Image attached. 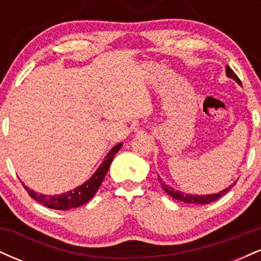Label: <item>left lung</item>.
I'll use <instances>...</instances> for the list:
<instances>
[{"mask_svg": "<svg viewBox=\"0 0 261 261\" xmlns=\"http://www.w3.org/2000/svg\"><path fill=\"white\" fill-rule=\"evenodd\" d=\"M226 76L228 77V79L234 80L236 82L238 83V85H242L241 80H239L238 77H237V74L233 72L232 68H230L229 66H226ZM158 181H160L161 187L163 188V190L166 191V193L168 194V195L172 196L173 199L179 200V201L187 202V203H197V205H206V203L216 201V200L220 199L221 196H223L224 194L228 193L230 189L234 187V184H236V181H234V182H233V184H230L228 188H226V189H223V190H221L220 193L207 194V195H196V194L182 193V191H179V190H176V189L172 188V187H170V185H167L160 175H158Z\"/></svg>", "mask_w": 261, "mask_h": 261, "instance_id": "8db88e82", "label": "left lung"}]
</instances>
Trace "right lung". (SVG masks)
<instances>
[{
    "mask_svg": "<svg viewBox=\"0 0 261 261\" xmlns=\"http://www.w3.org/2000/svg\"><path fill=\"white\" fill-rule=\"evenodd\" d=\"M122 142L118 143L114 147L108 152V154L104 157V161L101 162V164L98 167V169L93 173V175L88 180H86L82 185H79L77 188L72 189V190L67 191V193L59 194V195H45V194H38L37 191L29 189L27 185L23 184V187L28 194L33 199L37 200L38 202L43 203L46 207L53 208V210H62V211H67L70 208H76L80 206L85 205L86 202H88L93 196L95 195V193L99 189L101 181H103L104 176L107 175L108 170H109L110 164L114 160V155L119 152V149L121 148Z\"/></svg>",
    "mask_w": 261,
    "mask_h": 261,
    "instance_id": "obj_1",
    "label": "right lung"
}]
</instances>
